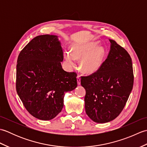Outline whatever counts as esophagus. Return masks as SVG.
Masks as SVG:
<instances>
[{"label": "esophagus", "instance_id": "obj_1", "mask_svg": "<svg viewBox=\"0 0 147 147\" xmlns=\"http://www.w3.org/2000/svg\"><path fill=\"white\" fill-rule=\"evenodd\" d=\"M77 83H78V85H80L81 84V79L80 78V76H77Z\"/></svg>", "mask_w": 147, "mask_h": 147}]
</instances>
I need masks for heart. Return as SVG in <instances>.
Returning a JSON list of instances; mask_svg holds the SVG:
<instances>
[{"label":"heart","instance_id":"obj_1","mask_svg":"<svg viewBox=\"0 0 147 147\" xmlns=\"http://www.w3.org/2000/svg\"><path fill=\"white\" fill-rule=\"evenodd\" d=\"M104 49L98 47V43L92 42L77 43L71 51H65L64 59L67 67L72 69L76 66L77 59H80V67L86 73H94L100 67L104 56Z\"/></svg>","mask_w":147,"mask_h":147}]
</instances>
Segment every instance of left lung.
Segmentation results:
<instances>
[{"mask_svg":"<svg viewBox=\"0 0 147 147\" xmlns=\"http://www.w3.org/2000/svg\"><path fill=\"white\" fill-rule=\"evenodd\" d=\"M107 58L95 73L82 76L86 90L85 111L95 123L114 120L123 110L133 89L134 76L131 58L113 40Z\"/></svg>","mask_w":147,"mask_h":147,"instance_id":"8db88e82","label":"left lung"}]
</instances>
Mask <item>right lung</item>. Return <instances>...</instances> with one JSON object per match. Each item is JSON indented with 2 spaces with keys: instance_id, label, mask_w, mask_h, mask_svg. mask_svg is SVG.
<instances>
[{
  "instance_id": "add662e5",
  "label": "right lung",
  "mask_w": 147,
  "mask_h": 147,
  "mask_svg": "<svg viewBox=\"0 0 147 147\" xmlns=\"http://www.w3.org/2000/svg\"><path fill=\"white\" fill-rule=\"evenodd\" d=\"M63 51L56 35L35 37L19 54L16 91L29 113L51 120L61 112L65 93L77 86V74L62 67Z\"/></svg>"
}]
</instances>
